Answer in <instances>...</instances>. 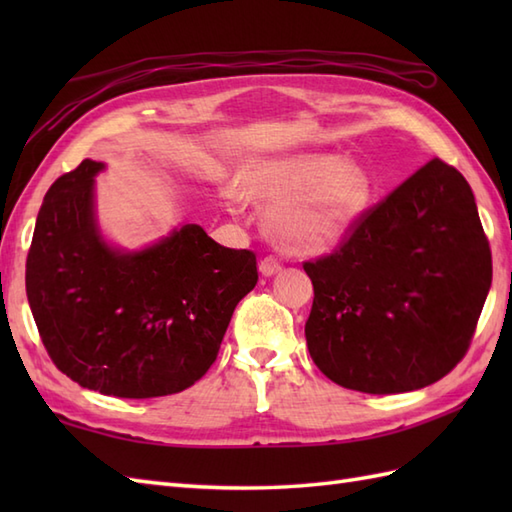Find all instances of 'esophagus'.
<instances>
[{
    "mask_svg": "<svg viewBox=\"0 0 512 512\" xmlns=\"http://www.w3.org/2000/svg\"><path fill=\"white\" fill-rule=\"evenodd\" d=\"M281 266H284V264H281V259L275 257V255H266L262 262H259V270H262V275H266V277L279 273Z\"/></svg>",
    "mask_w": 512,
    "mask_h": 512,
    "instance_id": "1",
    "label": "esophagus"
}]
</instances>
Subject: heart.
I'll list each match as a JSON object with an SVG mask.
<instances>
[{"label":"heart","mask_w":512,"mask_h":512,"mask_svg":"<svg viewBox=\"0 0 512 512\" xmlns=\"http://www.w3.org/2000/svg\"><path fill=\"white\" fill-rule=\"evenodd\" d=\"M246 200L270 204L266 224L281 246L323 250L361 220L372 195L367 171L354 160L303 154L250 165L237 182Z\"/></svg>","instance_id":"1"}]
</instances>
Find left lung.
<instances>
[{"label": "left lung", "mask_w": 512, "mask_h": 512, "mask_svg": "<svg viewBox=\"0 0 512 512\" xmlns=\"http://www.w3.org/2000/svg\"><path fill=\"white\" fill-rule=\"evenodd\" d=\"M303 270L314 286V365L345 389L402 394L469 352L493 259L469 182L433 158Z\"/></svg>", "instance_id": "1"}]
</instances>
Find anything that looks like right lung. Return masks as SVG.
Segmentation results:
<instances>
[{
  "label": "right lung",
  "instance_id": "add662e5",
  "mask_svg": "<svg viewBox=\"0 0 512 512\" xmlns=\"http://www.w3.org/2000/svg\"><path fill=\"white\" fill-rule=\"evenodd\" d=\"M83 160L54 180L26 259L41 343L74 383L116 398L178 394L215 363L233 310L257 284L253 250L184 224L140 253H118L94 224Z\"/></svg>",
  "mask_w": 512,
  "mask_h": 512
}]
</instances>
